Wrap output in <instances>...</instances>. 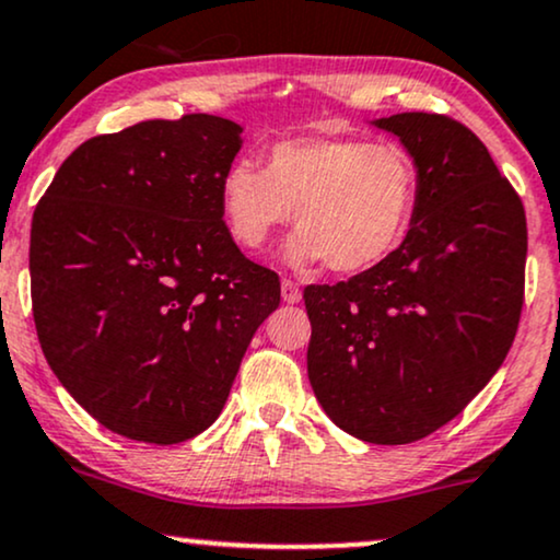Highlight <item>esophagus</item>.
<instances>
[{
  "label": "esophagus",
  "instance_id": "34e87169",
  "mask_svg": "<svg viewBox=\"0 0 560 560\" xmlns=\"http://www.w3.org/2000/svg\"><path fill=\"white\" fill-rule=\"evenodd\" d=\"M280 293H282V301H285V303H299L301 301V288L295 285L293 280H282Z\"/></svg>",
  "mask_w": 560,
  "mask_h": 560
}]
</instances>
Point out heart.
I'll return each instance as SVG.
<instances>
[{"mask_svg":"<svg viewBox=\"0 0 560 560\" xmlns=\"http://www.w3.org/2000/svg\"><path fill=\"white\" fill-rule=\"evenodd\" d=\"M418 202V163L397 142L361 137H293L269 144L265 168L236 161L220 182V210L233 241L259 252L288 220L293 265L327 261L350 275L402 244Z\"/></svg>","mask_w":560,"mask_h":560,"instance_id":"b5f03b06","label":"heart"}]
</instances>
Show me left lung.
<instances>
[{"instance_id": "left-lung-1", "label": "left lung", "mask_w": 560, "mask_h": 560, "mask_svg": "<svg viewBox=\"0 0 560 560\" xmlns=\"http://www.w3.org/2000/svg\"><path fill=\"white\" fill-rule=\"evenodd\" d=\"M374 127L418 163L410 231L365 272L303 291L306 361L335 425L395 446L457 418L501 369L524 303L527 218L465 124L410 112Z\"/></svg>"}]
</instances>
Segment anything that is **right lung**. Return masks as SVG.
Masks as SVG:
<instances>
[{"instance_id": "1", "label": "right lung", "mask_w": 560, "mask_h": 560, "mask_svg": "<svg viewBox=\"0 0 560 560\" xmlns=\"http://www.w3.org/2000/svg\"><path fill=\"white\" fill-rule=\"evenodd\" d=\"M236 121L189 114L82 142L33 212L40 350L85 410L144 444L215 423L280 278L228 233Z\"/></svg>"}]
</instances>
